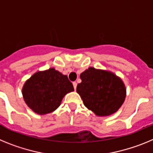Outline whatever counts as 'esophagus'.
Masks as SVG:
<instances>
[{"label": "esophagus", "mask_w": 153, "mask_h": 153, "mask_svg": "<svg viewBox=\"0 0 153 153\" xmlns=\"http://www.w3.org/2000/svg\"><path fill=\"white\" fill-rule=\"evenodd\" d=\"M73 85H74V90H76V86H77V83H76V82H73Z\"/></svg>", "instance_id": "obj_1"}]
</instances>
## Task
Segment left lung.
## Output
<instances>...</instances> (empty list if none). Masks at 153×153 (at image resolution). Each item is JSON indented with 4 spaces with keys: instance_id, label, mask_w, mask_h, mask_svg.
<instances>
[{
    "instance_id": "1",
    "label": "left lung",
    "mask_w": 153,
    "mask_h": 153,
    "mask_svg": "<svg viewBox=\"0 0 153 153\" xmlns=\"http://www.w3.org/2000/svg\"><path fill=\"white\" fill-rule=\"evenodd\" d=\"M76 92L85 106L97 116L106 117L120 109L125 100L123 81L111 72L90 67L80 74Z\"/></svg>"
}]
</instances>
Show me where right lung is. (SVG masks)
<instances>
[{
  "instance_id": "add662e5",
  "label": "right lung",
  "mask_w": 153,
  "mask_h": 153,
  "mask_svg": "<svg viewBox=\"0 0 153 153\" xmlns=\"http://www.w3.org/2000/svg\"><path fill=\"white\" fill-rule=\"evenodd\" d=\"M74 90L67 76L51 68L33 74L27 80L22 92L27 105L37 114L44 115L57 109L63 97Z\"/></svg>"
}]
</instances>
